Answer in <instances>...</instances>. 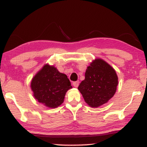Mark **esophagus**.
<instances>
[{
  "mask_svg": "<svg viewBox=\"0 0 147 147\" xmlns=\"http://www.w3.org/2000/svg\"><path fill=\"white\" fill-rule=\"evenodd\" d=\"M79 81H75V82L72 83V85H73V86L75 87H77L79 86Z\"/></svg>",
  "mask_w": 147,
  "mask_h": 147,
  "instance_id": "obj_1",
  "label": "esophagus"
}]
</instances>
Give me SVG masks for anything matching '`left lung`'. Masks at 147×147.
Here are the masks:
<instances>
[{
	"label": "left lung",
	"mask_w": 147,
	"mask_h": 147,
	"mask_svg": "<svg viewBox=\"0 0 147 147\" xmlns=\"http://www.w3.org/2000/svg\"><path fill=\"white\" fill-rule=\"evenodd\" d=\"M117 85L118 77L114 68L97 58L87 66L85 79L78 90L87 105L96 108L107 103L115 95Z\"/></svg>",
	"instance_id": "8db88e82"
}]
</instances>
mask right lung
Segmentation results:
<instances>
[{"mask_svg":"<svg viewBox=\"0 0 147 147\" xmlns=\"http://www.w3.org/2000/svg\"><path fill=\"white\" fill-rule=\"evenodd\" d=\"M30 86L35 99L51 109L62 105L66 92L72 88L67 76L47 64L32 78Z\"/></svg>","mask_w":147,"mask_h":147,"instance_id":"add662e5","label":"right lung"}]
</instances>
